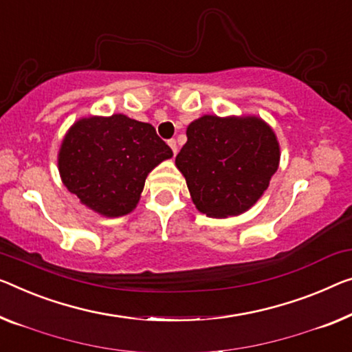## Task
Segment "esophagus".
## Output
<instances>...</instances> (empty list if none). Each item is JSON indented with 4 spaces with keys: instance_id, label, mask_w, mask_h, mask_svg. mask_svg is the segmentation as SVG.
Segmentation results:
<instances>
[{
    "instance_id": "esophagus-1",
    "label": "esophagus",
    "mask_w": 352,
    "mask_h": 352,
    "mask_svg": "<svg viewBox=\"0 0 352 352\" xmlns=\"http://www.w3.org/2000/svg\"><path fill=\"white\" fill-rule=\"evenodd\" d=\"M167 144H169V146L172 148V151H174V156H175L177 155V142H175V139H170Z\"/></svg>"
}]
</instances>
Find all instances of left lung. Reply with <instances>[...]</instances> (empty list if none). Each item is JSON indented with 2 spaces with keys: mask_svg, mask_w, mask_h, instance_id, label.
<instances>
[{
  "mask_svg": "<svg viewBox=\"0 0 352 352\" xmlns=\"http://www.w3.org/2000/svg\"><path fill=\"white\" fill-rule=\"evenodd\" d=\"M186 135L175 164L192 202L207 217L243 213L264 194L278 169L274 131L256 117L206 115L188 126Z\"/></svg>",
  "mask_w": 352,
  "mask_h": 352,
  "instance_id": "left-lung-1",
  "label": "left lung"
}]
</instances>
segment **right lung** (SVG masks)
<instances>
[{
  "instance_id": "add662e5",
  "label": "right lung",
  "mask_w": 352,
  "mask_h": 352,
  "mask_svg": "<svg viewBox=\"0 0 352 352\" xmlns=\"http://www.w3.org/2000/svg\"><path fill=\"white\" fill-rule=\"evenodd\" d=\"M170 156L153 126L117 113L72 126L58 167L63 183L82 204L104 217H123L139 202L148 172Z\"/></svg>"
}]
</instances>
